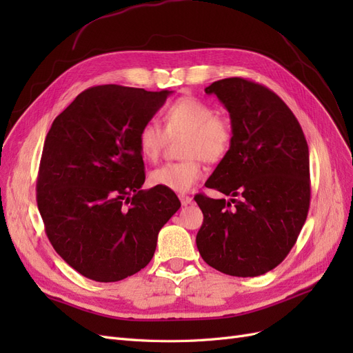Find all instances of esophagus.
<instances>
[{
	"label": "esophagus",
	"instance_id": "esophagus-1",
	"mask_svg": "<svg viewBox=\"0 0 353 353\" xmlns=\"http://www.w3.org/2000/svg\"><path fill=\"white\" fill-rule=\"evenodd\" d=\"M179 200H181V205H183V206H188L190 203L193 201V199H191L190 196H185V194H181Z\"/></svg>",
	"mask_w": 353,
	"mask_h": 353
}]
</instances>
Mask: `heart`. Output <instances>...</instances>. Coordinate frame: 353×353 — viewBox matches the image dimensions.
I'll return each mask as SVG.
<instances>
[{
    "instance_id": "b5f03b06",
    "label": "heart",
    "mask_w": 353,
    "mask_h": 353,
    "mask_svg": "<svg viewBox=\"0 0 353 353\" xmlns=\"http://www.w3.org/2000/svg\"><path fill=\"white\" fill-rule=\"evenodd\" d=\"M165 130L154 121H147L137 134L141 156L157 162L169 137L185 135L183 162L166 163L150 174V183L175 193H187L203 176L201 159L216 163L230 152L234 131L227 117L218 116L210 104L196 97H181L163 113Z\"/></svg>"
}]
</instances>
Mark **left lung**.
<instances>
[{
  "instance_id": "obj_1",
  "label": "left lung",
  "mask_w": 353,
  "mask_h": 353,
  "mask_svg": "<svg viewBox=\"0 0 353 353\" xmlns=\"http://www.w3.org/2000/svg\"><path fill=\"white\" fill-rule=\"evenodd\" d=\"M230 112L232 144L208 188L240 199L197 194L203 261L232 276H258L292 250L311 203L309 148L293 112L270 88L227 78L205 90Z\"/></svg>"
}]
</instances>
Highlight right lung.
I'll use <instances>...</instances> for the list:
<instances>
[{"label": "right lung", "instance_id": "add662e5", "mask_svg": "<svg viewBox=\"0 0 353 353\" xmlns=\"http://www.w3.org/2000/svg\"><path fill=\"white\" fill-rule=\"evenodd\" d=\"M172 91L99 85L52 122L42 148L37 203L54 250L100 283L121 281L152 261L157 234L181 208L174 191L141 190L137 134Z\"/></svg>", "mask_w": 353, "mask_h": 353}]
</instances>
